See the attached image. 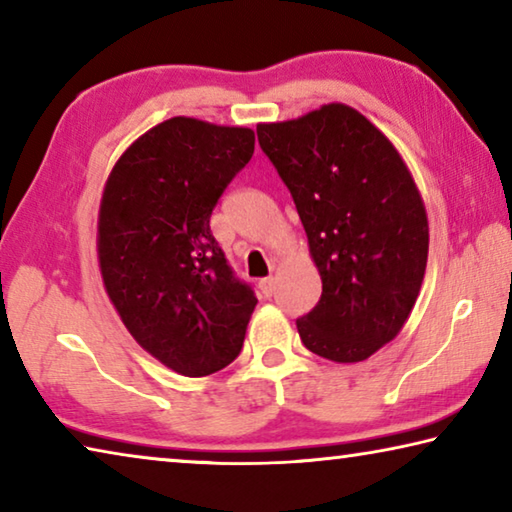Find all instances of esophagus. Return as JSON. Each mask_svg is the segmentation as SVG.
Instances as JSON below:
<instances>
[{
	"mask_svg": "<svg viewBox=\"0 0 512 512\" xmlns=\"http://www.w3.org/2000/svg\"><path fill=\"white\" fill-rule=\"evenodd\" d=\"M257 287H259V291H262L264 298H271L273 291H275V280H273V277H262Z\"/></svg>",
	"mask_w": 512,
	"mask_h": 512,
	"instance_id": "1",
	"label": "esophagus"
}]
</instances>
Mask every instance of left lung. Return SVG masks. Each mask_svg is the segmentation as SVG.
<instances>
[{"label":"left lung","instance_id":"obj_1","mask_svg":"<svg viewBox=\"0 0 512 512\" xmlns=\"http://www.w3.org/2000/svg\"><path fill=\"white\" fill-rule=\"evenodd\" d=\"M257 140L305 225L323 280L296 320L305 348L339 363L368 359L409 318L427 268L429 225L388 137L343 103L259 124Z\"/></svg>","mask_w":512,"mask_h":512}]
</instances>
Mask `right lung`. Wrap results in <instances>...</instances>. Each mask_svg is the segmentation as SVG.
<instances>
[{
  "label": "right lung",
  "mask_w": 512,
  "mask_h": 512,
  "mask_svg": "<svg viewBox=\"0 0 512 512\" xmlns=\"http://www.w3.org/2000/svg\"><path fill=\"white\" fill-rule=\"evenodd\" d=\"M255 151V133L162 121L112 167L99 207V266L121 323L185 377L237 359L257 305L210 230L212 210Z\"/></svg>",
  "instance_id": "add662e5"
}]
</instances>
